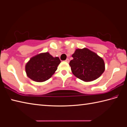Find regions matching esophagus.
Instances as JSON below:
<instances>
[{
    "label": "esophagus",
    "instance_id": "esophagus-1",
    "mask_svg": "<svg viewBox=\"0 0 127 127\" xmlns=\"http://www.w3.org/2000/svg\"><path fill=\"white\" fill-rule=\"evenodd\" d=\"M65 61H66V62H67V63H69V59H67L66 60H65Z\"/></svg>",
    "mask_w": 127,
    "mask_h": 127
}]
</instances>
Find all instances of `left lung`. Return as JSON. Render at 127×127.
I'll return each instance as SVG.
<instances>
[{
  "mask_svg": "<svg viewBox=\"0 0 127 127\" xmlns=\"http://www.w3.org/2000/svg\"><path fill=\"white\" fill-rule=\"evenodd\" d=\"M72 57L69 66L73 74L84 81L97 79L105 70L103 59L87 48L76 49Z\"/></svg>",
  "mask_w": 127,
  "mask_h": 127,
  "instance_id": "obj_1",
  "label": "left lung"
}]
</instances>
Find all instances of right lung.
Here are the masks:
<instances>
[{"instance_id":"right-lung-1","label":"right lung","mask_w":127,"mask_h":127,"mask_svg":"<svg viewBox=\"0 0 127 127\" xmlns=\"http://www.w3.org/2000/svg\"><path fill=\"white\" fill-rule=\"evenodd\" d=\"M60 63L58 57L53 58L47 52L41 53L30 59L25 66V71L32 80L43 82L52 77Z\"/></svg>"}]
</instances>
